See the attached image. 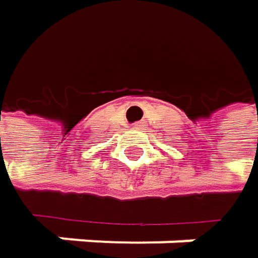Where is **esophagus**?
Wrapping results in <instances>:
<instances>
[{
	"mask_svg": "<svg viewBox=\"0 0 258 258\" xmlns=\"http://www.w3.org/2000/svg\"><path fill=\"white\" fill-rule=\"evenodd\" d=\"M134 127H136V128H140V124H134Z\"/></svg>",
	"mask_w": 258,
	"mask_h": 258,
	"instance_id": "1",
	"label": "esophagus"
}]
</instances>
